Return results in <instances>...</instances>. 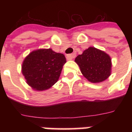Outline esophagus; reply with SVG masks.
<instances>
[{"label":"esophagus","mask_w":132,"mask_h":132,"mask_svg":"<svg viewBox=\"0 0 132 132\" xmlns=\"http://www.w3.org/2000/svg\"><path fill=\"white\" fill-rule=\"evenodd\" d=\"M75 53H72V54H69L67 55V60H72L73 59H74L75 57Z\"/></svg>","instance_id":"1"}]
</instances>
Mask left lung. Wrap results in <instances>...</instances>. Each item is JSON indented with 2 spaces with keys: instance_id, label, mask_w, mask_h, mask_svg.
I'll return each mask as SVG.
<instances>
[{
  "instance_id": "8db88e82",
  "label": "left lung",
  "mask_w": 132,
  "mask_h": 132,
  "mask_svg": "<svg viewBox=\"0 0 132 132\" xmlns=\"http://www.w3.org/2000/svg\"><path fill=\"white\" fill-rule=\"evenodd\" d=\"M80 71L91 82H102L110 75L111 59L105 52L93 47L85 50L75 59Z\"/></svg>"
}]
</instances>
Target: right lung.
<instances>
[{"mask_svg": "<svg viewBox=\"0 0 132 132\" xmlns=\"http://www.w3.org/2000/svg\"><path fill=\"white\" fill-rule=\"evenodd\" d=\"M65 63L66 59L62 53H56L52 49L38 50L25 58L22 71L31 88L44 90L57 82Z\"/></svg>", "mask_w": 132, "mask_h": 132, "instance_id": "add662e5", "label": "right lung"}]
</instances>
